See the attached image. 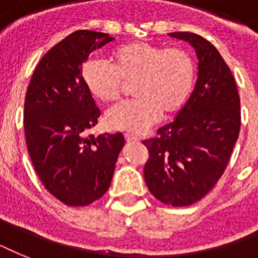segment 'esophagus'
Listing matches in <instances>:
<instances>
[{
  "mask_svg": "<svg viewBox=\"0 0 258 258\" xmlns=\"http://www.w3.org/2000/svg\"><path fill=\"white\" fill-rule=\"evenodd\" d=\"M124 138L127 142H137L139 141V138L137 135H134V134H130V133H125L124 134Z\"/></svg>",
  "mask_w": 258,
  "mask_h": 258,
  "instance_id": "esophagus-1",
  "label": "esophagus"
}]
</instances>
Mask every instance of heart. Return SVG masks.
Segmentation results:
<instances>
[{
    "label": "heart",
    "instance_id": "b5f03b06",
    "mask_svg": "<svg viewBox=\"0 0 258 258\" xmlns=\"http://www.w3.org/2000/svg\"><path fill=\"white\" fill-rule=\"evenodd\" d=\"M111 64L89 58L82 67L88 92L101 103L119 99L123 84L131 86L135 99L109 109L105 123L112 130L141 133L155 124L161 115L179 111L196 82V62L182 48H167L145 41L115 46Z\"/></svg>",
    "mask_w": 258,
    "mask_h": 258
}]
</instances>
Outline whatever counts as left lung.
I'll list each match as a JSON object with an SVG mask.
<instances>
[{
  "mask_svg": "<svg viewBox=\"0 0 258 258\" xmlns=\"http://www.w3.org/2000/svg\"><path fill=\"white\" fill-rule=\"evenodd\" d=\"M170 36L194 46L198 79L175 120L142 143L149 150L147 187L157 200L178 208L204 198L224 174L240 134L241 111L234 78L214 45L190 32Z\"/></svg>",
  "mask_w": 258,
  "mask_h": 258,
  "instance_id": "left-lung-1",
  "label": "left lung"
}]
</instances>
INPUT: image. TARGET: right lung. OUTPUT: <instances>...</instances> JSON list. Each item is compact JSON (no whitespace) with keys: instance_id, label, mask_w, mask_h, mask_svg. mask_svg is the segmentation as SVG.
Listing matches in <instances>:
<instances>
[{"instance_id":"1","label":"right lung","mask_w":258,"mask_h":258,"mask_svg":"<svg viewBox=\"0 0 258 258\" xmlns=\"http://www.w3.org/2000/svg\"><path fill=\"white\" fill-rule=\"evenodd\" d=\"M107 33L76 30L40 60L24 105L28 153L44 187L68 206H87L112 180L121 133L87 135L100 109L82 80L91 52L112 41Z\"/></svg>"}]
</instances>
